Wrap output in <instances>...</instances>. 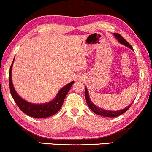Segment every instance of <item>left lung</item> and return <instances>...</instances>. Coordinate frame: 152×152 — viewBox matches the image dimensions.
<instances>
[{"label": "left lung", "instance_id": "1", "mask_svg": "<svg viewBox=\"0 0 152 152\" xmlns=\"http://www.w3.org/2000/svg\"><path fill=\"white\" fill-rule=\"evenodd\" d=\"M114 36L117 38V39L120 43L123 44V45H124L125 46H126V47H127L130 48L131 49H133L132 47V46L129 45V44L125 40L124 38H123V36H121L119 34H117V33H114ZM85 96H86V100L87 104H88V107H90V109H91V110L93 112V113H94L96 114H98V115L104 116V117H116V116L121 115L122 114L125 113V112H126L127 110L130 107L132 104V103L131 104L129 105V106H127V107H125V108L121 110H118V111L105 110H102V109L99 108V107H96L95 105H94L93 103L91 102V101L89 98L88 92L86 88H85Z\"/></svg>", "mask_w": 152, "mask_h": 152}]
</instances>
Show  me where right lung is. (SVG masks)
I'll use <instances>...</instances> for the list:
<instances>
[{
    "instance_id": "1",
    "label": "right lung",
    "mask_w": 152,
    "mask_h": 152,
    "mask_svg": "<svg viewBox=\"0 0 152 152\" xmlns=\"http://www.w3.org/2000/svg\"><path fill=\"white\" fill-rule=\"evenodd\" d=\"M13 62L11 65L10 69V75H9V83H10V92L14 102L18 106L24 113L34 118H46L53 115L60 110L62 106L63 102L69 90L71 89L74 81H72L66 86L61 88L58 92V95L52 102L45 103V104H33L23 99L18 95L13 86L12 81V68Z\"/></svg>"
}]
</instances>
